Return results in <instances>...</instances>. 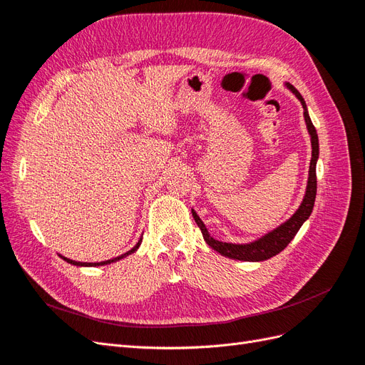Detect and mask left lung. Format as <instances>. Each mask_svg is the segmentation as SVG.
<instances>
[{"mask_svg":"<svg viewBox=\"0 0 365 365\" xmlns=\"http://www.w3.org/2000/svg\"><path fill=\"white\" fill-rule=\"evenodd\" d=\"M288 88L298 97V101L302 102V105L304 108V120H306L309 134H311V143H312V158H311V165H309V180H307V189H306L304 200H303L300 208L297 210V212L294 213V216L289 220H286L283 225H280L279 228H275L267 236H263L262 239L252 242V244H247V245L227 244V242H219V240L213 239L212 236L208 235V231H207L202 220L200 219V216H197L192 210L195 222L197 224V227L201 228V233H202L207 244L212 247L215 251L222 254V256H225V257L236 259V260H244V262H262V260L274 257L275 254H279L280 251H283L286 247H288L289 242L297 235V231L300 230V227L303 225L304 220L312 213L315 196H317L315 165H317V160H318V135H317L315 126L312 125V121H311V117H309V114H307L306 103L303 101L302 94L298 93L295 88L289 83H288Z\"/></svg>","mask_w":365,"mask_h":365,"instance_id":"left-lung-1","label":"left lung"}]
</instances>
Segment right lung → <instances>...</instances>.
Here are the masks:
<instances>
[{
    "label": "right lung",
    "mask_w": 365,
    "mask_h": 365,
    "mask_svg": "<svg viewBox=\"0 0 365 365\" xmlns=\"http://www.w3.org/2000/svg\"><path fill=\"white\" fill-rule=\"evenodd\" d=\"M140 244H141V239L138 240V244L132 248L130 251H128V252H125V254H121L120 257H115V259H111V260H106V262H98V263H82V262H74V260H71V259H67V257H62L65 262H68V263H71V264H77V267H98V264H108V263H113V262H117V260H120V259H123V257H126V256H129V254H132V252H135L137 251V248L140 247Z\"/></svg>",
    "instance_id": "1"
}]
</instances>
